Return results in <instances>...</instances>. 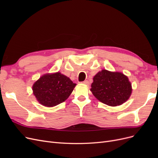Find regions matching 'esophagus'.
I'll list each match as a JSON object with an SVG mask.
<instances>
[{
    "label": "esophagus",
    "instance_id": "esophagus-1",
    "mask_svg": "<svg viewBox=\"0 0 158 158\" xmlns=\"http://www.w3.org/2000/svg\"><path fill=\"white\" fill-rule=\"evenodd\" d=\"M82 83L83 84H89V82H88V80H85V81H84V82H82Z\"/></svg>",
    "mask_w": 158,
    "mask_h": 158
}]
</instances>
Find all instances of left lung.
<instances>
[{"label": "left lung", "mask_w": 158, "mask_h": 158, "mask_svg": "<svg viewBox=\"0 0 158 158\" xmlns=\"http://www.w3.org/2000/svg\"><path fill=\"white\" fill-rule=\"evenodd\" d=\"M91 92L100 102L109 106H120L131 96V84L121 73L102 70L94 77Z\"/></svg>", "instance_id": "left-lung-1"}]
</instances>
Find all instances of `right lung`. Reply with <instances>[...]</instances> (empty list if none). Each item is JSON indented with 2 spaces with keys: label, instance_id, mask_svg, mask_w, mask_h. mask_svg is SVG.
<instances>
[{
  "label": "right lung",
  "instance_id": "obj_1",
  "mask_svg": "<svg viewBox=\"0 0 158 158\" xmlns=\"http://www.w3.org/2000/svg\"><path fill=\"white\" fill-rule=\"evenodd\" d=\"M76 84L60 73L45 74L33 85L37 101L46 107H54L64 102Z\"/></svg>",
  "mask_w": 158,
  "mask_h": 158
}]
</instances>
